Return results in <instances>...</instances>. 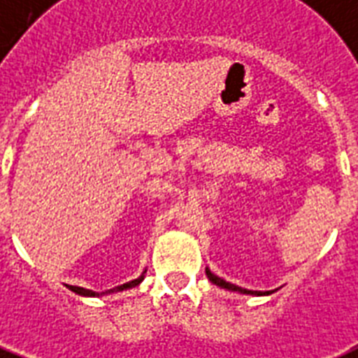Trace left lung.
<instances>
[{"mask_svg": "<svg viewBox=\"0 0 358 358\" xmlns=\"http://www.w3.org/2000/svg\"><path fill=\"white\" fill-rule=\"evenodd\" d=\"M205 273H207V276H209V280L213 282V284L220 285V287H224V289H229V292H241V293H246V295H263V293L259 292H250V289H243V287H239V285L229 284V282H226V280L218 278L217 274L210 273L209 268H205Z\"/></svg>", "mask_w": 358, "mask_h": 358, "instance_id": "8db88e82", "label": "left lung"}]
</instances>
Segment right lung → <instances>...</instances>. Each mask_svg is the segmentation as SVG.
<instances>
[{"label":"right lung","mask_w":358,"mask_h":358,"mask_svg":"<svg viewBox=\"0 0 358 358\" xmlns=\"http://www.w3.org/2000/svg\"><path fill=\"white\" fill-rule=\"evenodd\" d=\"M140 282H141V276H140V278H136V280H130V282H127V284L119 285L117 289H127V287H134V285H138V284H140ZM71 289H73L74 293H78V295H85V297H95V295H101V293L91 292V289H84V287H76V285H71ZM102 293H104V292H102Z\"/></svg>","instance_id":"obj_1"}]
</instances>
